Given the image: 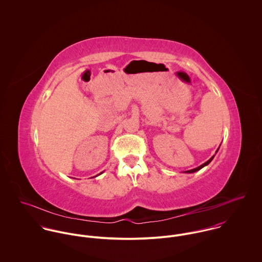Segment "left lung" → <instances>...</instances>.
Here are the masks:
<instances>
[{"label": "left lung", "mask_w": 262, "mask_h": 262, "mask_svg": "<svg viewBox=\"0 0 262 262\" xmlns=\"http://www.w3.org/2000/svg\"><path fill=\"white\" fill-rule=\"evenodd\" d=\"M219 148H220V147H219ZM219 148L217 149V151H216V153L218 152V150H219ZM214 157H215V155H213V156H212V157H211V158H210V159H209L208 161H206V162H205V163H203L202 165H200V166H198V167H195V168H192V169H189V170H187V171H184V172H185V173H192V172H195V171H198V170L202 169L203 167L207 166V165H208V164H209V163H210V162H211V161L213 160V158H214Z\"/></svg>", "instance_id": "obj_1"}]
</instances>
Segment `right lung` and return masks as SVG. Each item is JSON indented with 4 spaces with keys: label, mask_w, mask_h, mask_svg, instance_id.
Here are the masks:
<instances>
[{
    "label": "right lung",
    "mask_w": 262,
    "mask_h": 262,
    "mask_svg": "<svg viewBox=\"0 0 262 262\" xmlns=\"http://www.w3.org/2000/svg\"><path fill=\"white\" fill-rule=\"evenodd\" d=\"M102 173H103V171H102V172H101V173H99V174H98V176H100V174H102ZM98 176H97V177H98Z\"/></svg>",
    "instance_id": "1"
}]
</instances>
